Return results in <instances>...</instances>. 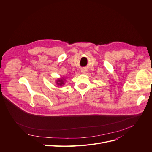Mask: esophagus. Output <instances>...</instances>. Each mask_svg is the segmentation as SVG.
<instances>
[{
  "label": "esophagus",
  "mask_w": 152,
  "mask_h": 152,
  "mask_svg": "<svg viewBox=\"0 0 152 152\" xmlns=\"http://www.w3.org/2000/svg\"><path fill=\"white\" fill-rule=\"evenodd\" d=\"M86 72V70H84V69H83V70H81V73H82V74H85Z\"/></svg>",
  "instance_id": "obj_1"
}]
</instances>
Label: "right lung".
<instances>
[{"instance_id":"1","label":"right lung","mask_w":152,"mask_h":152,"mask_svg":"<svg viewBox=\"0 0 152 152\" xmlns=\"http://www.w3.org/2000/svg\"><path fill=\"white\" fill-rule=\"evenodd\" d=\"M64 81H65V79L64 78L59 79L56 80V83L58 86H62L64 84Z\"/></svg>"}]
</instances>
